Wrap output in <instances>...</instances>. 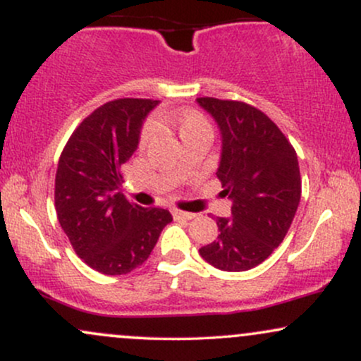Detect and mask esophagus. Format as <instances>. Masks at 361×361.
I'll return each instance as SVG.
<instances>
[{"instance_id": "esophagus-1", "label": "esophagus", "mask_w": 361, "mask_h": 361, "mask_svg": "<svg viewBox=\"0 0 361 361\" xmlns=\"http://www.w3.org/2000/svg\"><path fill=\"white\" fill-rule=\"evenodd\" d=\"M171 214H173V217L176 219V221H192V219H195V214L181 212V210H176V209H173Z\"/></svg>"}]
</instances>
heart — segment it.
Here are the masks:
<instances>
[{"mask_svg": "<svg viewBox=\"0 0 361 361\" xmlns=\"http://www.w3.org/2000/svg\"><path fill=\"white\" fill-rule=\"evenodd\" d=\"M156 127H171L175 128L180 135L181 140H188L190 137L198 134H212V127L210 122L205 118V115H202L200 111L193 109H185L178 111H163L154 118ZM152 134H154V128L152 126H147L142 130L140 135V142L146 144L151 140Z\"/></svg>", "mask_w": 361, "mask_h": 361, "instance_id": "1", "label": "heart"}]
</instances>
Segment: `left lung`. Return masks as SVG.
<instances>
[{
	"instance_id": "8db88e82",
	"label": "left lung",
	"mask_w": 361,
	"mask_h": 361,
	"mask_svg": "<svg viewBox=\"0 0 361 361\" xmlns=\"http://www.w3.org/2000/svg\"><path fill=\"white\" fill-rule=\"evenodd\" d=\"M197 103L221 130L215 175L233 202L231 217H217V239L198 252L219 270H251L280 246L295 217L302 193L295 149L247 103L209 97Z\"/></svg>"
}]
</instances>
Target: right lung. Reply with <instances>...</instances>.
<instances>
[{
    "mask_svg": "<svg viewBox=\"0 0 361 361\" xmlns=\"http://www.w3.org/2000/svg\"><path fill=\"white\" fill-rule=\"evenodd\" d=\"M157 100L120 98L102 105L73 132L56 173V212L74 251L103 275H126L154 250L173 221L164 209H144L122 193V166L140 140Z\"/></svg>",
    "mask_w": 361,
    "mask_h": 361,
    "instance_id": "right-lung-1",
    "label": "right lung"
}]
</instances>
